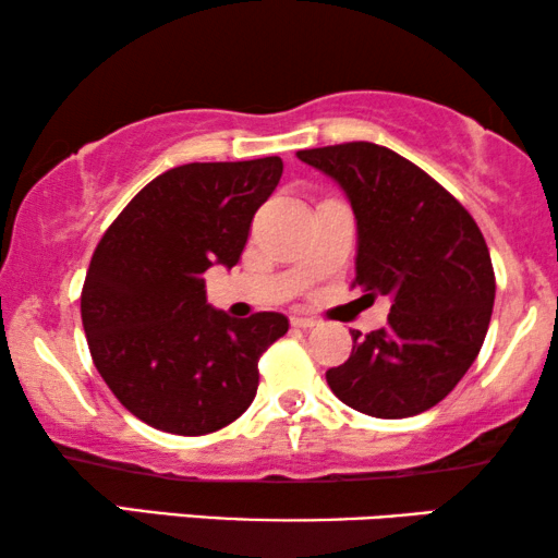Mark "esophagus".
Returning a JSON list of instances; mask_svg holds the SVG:
<instances>
[{"label": "esophagus", "mask_w": 558, "mask_h": 558, "mask_svg": "<svg viewBox=\"0 0 558 558\" xmlns=\"http://www.w3.org/2000/svg\"><path fill=\"white\" fill-rule=\"evenodd\" d=\"M292 325L294 327H302V330H307V327H315L317 319L315 317H307V315H294L292 317Z\"/></svg>", "instance_id": "obj_1"}]
</instances>
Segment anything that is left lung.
<instances>
[{
  "instance_id": "1",
  "label": "left lung",
  "mask_w": 558,
  "mask_h": 558,
  "mask_svg": "<svg viewBox=\"0 0 558 558\" xmlns=\"http://www.w3.org/2000/svg\"><path fill=\"white\" fill-rule=\"evenodd\" d=\"M345 190L357 220L353 287L391 296L376 332L325 373L350 409L378 418L437 407L483 348L495 302L490 251L464 205L422 167L371 142L296 151Z\"/></svg>"
}]
</instances>
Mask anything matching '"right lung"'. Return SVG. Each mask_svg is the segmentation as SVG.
I'll list each match as a JSON object with an SVG mask.
<instances>
[{
  "instance_id": "1",
  "label": "right lung",
  "mask_w": 558,
  "mask_h": 558,
  "mask_svg": "<svg viewBox=\"0 0 558 558\" xmlns=\"http://www.w3.org/2000/svg\"><path fill=\"white\" fill-rule=\"evenodd\" d=\"M281 170L279 157L172 167L98 241L81 292L83 330L106 386L144 424L201 437L254 401L258 357L289 319L213 310L203 271L239 264Z\"/></svg>"
}]
</instances>
